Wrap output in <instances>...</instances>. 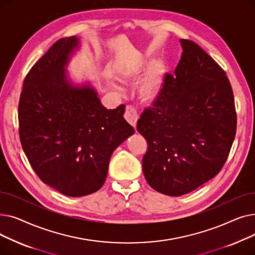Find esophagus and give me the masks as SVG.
Masks as SVG:
<instances>
[{"mask_svg": "<svg viewBox=\"0 0 255 255\" xmlns=\"http://www.w3.org/2000/svg\"><path fill=\"white\" fill-rule=\"evenodd\" d=\"M124 117H125L127 122H128L131 126H133V127L136 126L138 115H137V112H136V110L134 109V107L131 106V105H127Z\"/></svg>", "mask_w": 255, "mask_h": 255, "instance_id": "obj_1", "label": "esophagus"}]
</instances>
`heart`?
<instances>
[{
    "instance_id": "b5f03b06",
    "label": "heart",
    "mask_w": 255,
    "mask_h": 255,
    "mask_svg": "<svg viewBox=\"0 0 255 255\" xmlns=\"http://www.w3.org/2000/svg\"><path fill=\"white\" fill-rule=\"evenodd\" d=\"M141 66H135L134 68L125 69L121 73L124 79H136L142 72ZM163 76H164V65L160 60L153 61L148 71L145 72L143 77L139 80L137 86V93L140 99L146 102L155 101L161 93L163 87Z\"/></svg>"
}]
</instances>
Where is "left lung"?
Instances as JSON below:
<instances>
[{
  "label": "left lung",
  "instance_id": "1",
  "mask_svg": "<svg viewBox=\"0 0 255 255\" xmlns=\"http://www.w3.org/2000/svg\"><path fill=\"white\" fill-rule=\"evenodd\" d=\"M173 76L166 74L159 97L143 111L137 131L148 142L142 158L152 188L181 196L215 177L235 139L233 89L224 70L190 40Z\"/></svg>",
  "mask_w": 255,
  "mask_h": 255
}]
</instances>
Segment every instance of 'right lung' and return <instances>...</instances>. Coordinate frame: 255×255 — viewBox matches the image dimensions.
<instances>
[{
  "instance_id": "add662e5",
  "label": "right lung",
  "mask_w": 255,
  "mask_h": 255,
  "mask_svg": "<svg viewBox=\"0 0 255 255\" xmlns=\"http://www.w3.org/2000/svg\"><path fill=\"white\" fill-rule=\"evenodd\" d=\"M79 38H62L26 74L18 104L19 137L38 177L72 197L99 190L113 152L134 133L125 105L106 110L90 84L74 85L67 66Z\"/></svg>"
}]
</instances>
